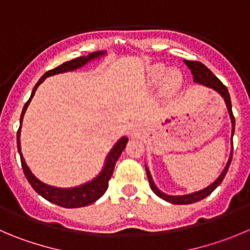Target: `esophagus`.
<instances>
[{
    "label": "esophagus",
    "instance_id": "esophagus-1",
    "mask_svg": "<svg viewBox=\"0 0 250 250\" xmlns=\"http://www.w3.org/2000/svg\"><path fill=\"white\" fill-rule=\"evenodd\" d=\"M132 129H133V130H132L133 133H136V132H137V128H132Z\"/></svg>",
    "mask_w": 250,
    "mask_h": 250
}]
</instances>
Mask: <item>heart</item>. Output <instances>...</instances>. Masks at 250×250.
<instances>
[{
    "label": "heart",
    "mask_w": 250,
    "mask_h": 250,
    "mask_svg": "<svg viewBox=\"0 0 250 250\" xmlns=\"http://www.w3.org/2000/svg\"><path fill=\"white\" fill-rule=\"evenodd\" d=\"M165 73V66L162 64L154 65V67L150 71V79L153 83H158L160 79L163 78ZM181 83V75L179 74L176 70H169L167 72L164 79H163V85L167 90H172V88H176Z\"/></svg>",
    "instance_id": "heart-1"
}]
</instances>
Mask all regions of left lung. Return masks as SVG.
<instances>
[{
  "label": "left lung",
  "instance_id": "left-lung-1",
  "mask_svg": "<svg viewBox=\"0 0 250 250\" xmlns=\"http://www.w3.org/2000/svg\"><path fill=\"white\" fill-rule=\"evenodd\" d=\"M185 64L188 65V67L191 70V72H192L193 81H195V83H201V85H205V86H207V87L212 88V90H214L216 92H218L221 96L223 97V100H225V102H226V106H227L228 113H229L230 122H232V138H233V134H234L235 121H234V116H233L232 104H230V96H229V92H228L227 87H226V86L223 85V83L213 75V72H212L208 67L205 66L202 62L185 60ZM232 153H233V142H232V150H230L229 159H228L227 165H226L225 169H223L222 174H221L220 176L217 178V180L214 181V183H212L211 185L207 186V188H204V190H200V191H197V192H192V193H188V195H183V196L167 195V193L162 192V191L157 188V185L154 184L153 178H151V175H150V171H149L148 167H146V176H148L149 185H150L151 190H153V192L155 193V195L159 196L160 199L170 202V204L188 205V204H195V202H197V201H201V200H204L205 197H207L208 195H211V193L216 190L217 186L221 185V183H222L223 179H225L226 174H227L228 167H229V165H230V162H232Z\"/></svg>",
  "mask_w": 250,
  "mask_h": 250
}]
</instances>
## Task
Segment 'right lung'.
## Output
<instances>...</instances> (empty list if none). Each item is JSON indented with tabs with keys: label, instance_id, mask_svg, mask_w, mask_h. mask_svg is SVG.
I'll return each instance as SVG.
<instances>
[{
	"label": "right lung",
	"instance_id": "right-lung-1",
	"mask_svg": "<svg viewBox=\"0 0 250 250\" xmlns=\"http://www.w3.org/2000/svg\"><path fill=\"white\" fill-rule=\"evenodd\" d=\"M106 54V51H95V53H91L87 57H80L76 58V59H72L70 62H64L60 66L55 67V69H51L49 71H46L41 79H39L38 83L34 86L33 91H32V95H30L29 100L25 102L24 107L22 109V114H21V125H22V120L23 116L25 113V109H27L28 104H29L30 100L34 96L36 90L38 88V86L45 80L48 76L57 75L60 72H66V71H72V70H76L79 67L83 66L85 64H87L88 62L93 59H97V58L102 57V55ZM21 125L18 128L17 132V148L18 153H20L21 157V163H22L23 171H24L25 178H27L28 183L32 185V188L36 190V192H38L42 197H44L45 200H48L51 204H55L58 206L65 207V208H76V207H83L87 206V205L93 204L95 201L101 197L104 192H106L107 188H108V180L111 179L112 174H113L114 165L117 163L118 158L121 157L123 149L125 148V144L128 143L127 137H122L117 143L114 144L113 148L111 149V151L108 153L106 158V163H104V167L102 169V171L97 175L96 178L93 180L88 181V183L83 184V185L76 186V188H54V186L46 185V184L42 183L39 179H37L33 175V172L30 171V169L28 167V165L25 164L24 158L22 155V151H21Z\"/></svg>",
	"mask_w": 250,
	"mask_h": 250
}]
</instances>
